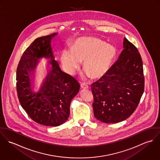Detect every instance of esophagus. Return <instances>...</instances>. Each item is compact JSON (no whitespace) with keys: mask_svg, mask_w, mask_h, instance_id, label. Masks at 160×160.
<instances>
[{"mask_svg":"<svg viewBox=\"0 0 160 160\" xmlns=\"http://www.w3.org/2000/svg\"><path fill=\"white\" fill-rule=\"evenodd\" d=\"M81 88L83 89H89V86L86 84H81Z\"/></svg>","mask_w":160,"mask_h":160,"instance_id":"1","label":"esophagus"}]
</instances>
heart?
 <instances>
[{
  "label": "heart",
  "instance_id": "b5f03b06",
  "mask_svg": "<svg viewBox=\"0 0 160 160\" xmlns=\"http://www.w3.org/2000/svg\"><path fill=\"white\" fill-rule=\"evenodd\" d=\"M116 55L113 46L95 38H82L77 39L71 52L64 51L60 57L64 69L69 74L75 73L83 62V68L92 79L103 77L109 71Z\"/></svg>",
  "mask_w": 160,
  "mask_h": 160
}]
</instances>
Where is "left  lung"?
<instances>
[{"label": "left lung", "instance_id": "1", "mask_svg": "<svg viewBox=\"0 0 160 160\" xmlns=\"http://www.w3.org/2000/svg\"><path fill=\"white\" fill-rule=\"evenodd\" d=\"M124 49L107 74L91 86L94 116L116 123L132 114L144 91L143 62L137 47L124 39Z\"/></svg>", "mask_w": 160, "mask_h": 160}]
</instances>
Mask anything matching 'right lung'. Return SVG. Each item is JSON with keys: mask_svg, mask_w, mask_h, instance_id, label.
<instances>
[{"mask_svg": "<svg viewBox=\"0 0 160 160\" xmlns=\"http://www.w3.org/2000/svg\"><path fill=\"white\" fill-rule=\"evenodd\" d=\"M55 35L36 39L23 52L17 69V91L22 107L34 121L47 126H58L68 120L71 100L80 89L78 81L63 72L53 60L50 41ZM41 57L51 58L52 68L43 87L35 94L30 89V72Z\"/></svg>", "mask_w": 160, "mask_h": 160, "instance_id": "1", "label": "right lung"}]
</instances>
